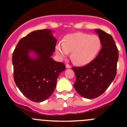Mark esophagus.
Masks as SVG:
<instances>
[{"label":"esophagus","mask_w":127,"mask_h":127,"mask_svg":"<svg viewBox=\"0 0 127 127\" xmlns=\"http://www.w3.org/2000/svg\"><path fill=\"white\" fill-rule=\"evenodd\" d=\"M66 68H67V69H70V68H71V65H69V64H66Z\"/></svg>","instance_id":"esophagus-1"}]
</instances>
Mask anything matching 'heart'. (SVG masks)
Returning a JSON list of instances; mask_svg holds the SVG:
<instances>
[{"label":"heart","mask_w":127,"mask_h":127,"mask_svg":"<svg viewBox=\"0 0 127 127\" xmlns=\"http://www.w3.org/2000/svg\"><path fill=\"white\" fill-rule=\"evenodd\" d=\"M100 47V39L97 35L77 32L67 35L63 42L57 45L56 52L62 57L72 52V60L76 64L86 65L95 58Z\"/></svg>","instance_id":"heart-1"}]
</instances>
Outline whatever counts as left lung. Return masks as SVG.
I'll list each match as a JSON object with an SVG mask.
<instances>
[{
  "label": "left lung",
  "mask_w": 127,
  "mask_h": 127,
  "mask_svg": "<svg viewBox=\"0 0 127 127\" xmlns=\"http://www.w3.org/2000/svg\"><path fill=\"white\" fill-rule=\"evenodd\" d=\"M98 33L102 48L94 60L83 67H72L76 77L74 87L86 98H95L107 89L116 77L118 50L113 37L100 29Z\"/></svg>",
  "instance_id": "obj_1"
}]
</instances>
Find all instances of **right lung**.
Segmentation results:
<instances>
[{
  "label": "right lung",
  "mask_w": 127,
  "mask_h": 127,
  "mask_svg": "<svg viewBox=\"0 0 127 127\" xmlns=\"http://www.w3.org/2000/svg\"><path fill=\"white\" fill-rule=\"evenodd\" d=\"M57 40L48 29L30 32L22 38L13 53V74L16 85L29 100L40 102L53 93L57 80L65 66L51 58ZM34 52L32 59L29 54Z\"/></svg>",
  "instance_id": "1"
}]
</instances>
